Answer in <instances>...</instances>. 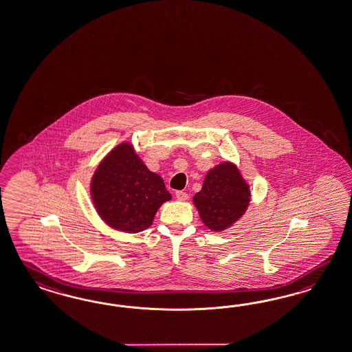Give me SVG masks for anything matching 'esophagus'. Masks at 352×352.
<instances>
[{"instance_id":"obj_1","label":"esophagus","mask_w":352,"mask_h":352,"mask_svg":"<svg viewBox=\"0 0 352 352\" xmlns=\"http://www.w3.org/2000/svg\"><path fill=\"white\" fill-rule=\"evenodd\" d=\"M175 195H176L177 200H181V201H184V200H186V199L189 198V195H188L185 191H181V190L176 191Z\"/></svg>"}]
</instances>
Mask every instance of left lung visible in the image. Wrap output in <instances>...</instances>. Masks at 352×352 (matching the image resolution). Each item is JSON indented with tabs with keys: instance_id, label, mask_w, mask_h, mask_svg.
Masks as SVG:
<instances>
[{
	"instance_id": "8db88e82",
	"label": "left lung",
	"mask_w": 352,
	"mask_h": 352,
	"mask_svg": "<svg viewBox=\"0 0 352 352\" xmlns=\"http://www.w3.org/2000/svg\"><path fill=\"white\" fill-rule=\"evenodd\" d=\"M250 197V188L237 166L222 162L208 171L203 188L192 201L203 223L210 231L221 232L243 216Z\"/></svg>"
}]
</instances>
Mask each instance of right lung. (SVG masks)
<instances>
[{
	"mask_svg": "<svg viewBox=\"0 0 352 352\" xmlns=\"http://www.w3.org/2000/svg\"><path fill=\"white\" fill-rule=\"evenodd\" d=\"M91 197L100 218L127 234L146 230L172 198L162 177L148 170L130 143L118 144L103 158L91 177Z\"/></svg>",
	"mask_w": 352,
	"mask_h": 352,
	"instance_id": "add662e5",
	"label": "right lung"
}]
</instances>
